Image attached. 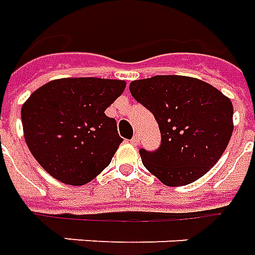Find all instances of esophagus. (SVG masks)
Returning <instances> with one entry per match:
<instances>
[{
  "mask_svg": "<svg viewBox=\"0 0 255 255\" xmlns=\"http://www.w3.org/2000/svg\"><path fill=\"white\" fill-rule=\"evenodd\" d=\"M130 142L133 144V145H137V144L140 142V136H138V134H134V136L131 137Z\"/></svg>",
  "mask_w": 255,
  "mask_h": 255,
  "instance_id": "obj_1",
  "label": "esophagus"
}]
</instances>
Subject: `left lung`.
Returning a JSON list of instances; mask_svg holds the SVG:
<instances>
[{
	"label": "left lung",
	"mask_w": 255,
	"mask_h": 255,
	"mask_svg": "<svg viewBox=\"0 0 255 255\" xmlns=\"http://www.w3.org/2000/svg\"><path fill=\"white\" fill-rule=\"evenodd\" d=\"M129 89L159 126V147L140 149L142 163L153 176L169 187L187 185L217 163L234 130L228 97L200 79L182 75L138 79Z\"/></svg>",
	"instance_id": "1"
}]
</instances>
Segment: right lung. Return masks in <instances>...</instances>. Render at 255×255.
Listing matches in <instances>:
<instances>
[{"instance_id": "1", "label": "right lung", "mask_w": 255, "mask_h": 255, "mask_svg": "<svg viewBox=\"0 0 255 255\" xmlns=\"http://www.w3.org/2000/svg\"><path fill=\"white\" fill-rule=\"evenodd\" d=\"M126 82L102 78L50 81L21 107L27 147L39 165L68 185H84L104 170L122 138L104 111Z\"/></svg>"}]
</instances>
